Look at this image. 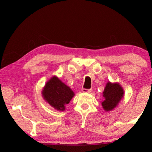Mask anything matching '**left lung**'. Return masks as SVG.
Instances as JSON below:
<instances>
[{
    "instance_id": "1",
    "label": "left lung",
    "mask_w": 152,
    "mask_h": 152,
    "mask_svg": "<svg viewBox=\"0 0 152 152\" xmlns=\"http://www.w3.org/2000/svg\"><path fill=\"white\" fill-rule=\"evenodd\" d=\"M75 95L69 86L53 76L46 82L42 91V96L50 106L58 111H64L66 105L69 104Z\"/></svg>"
}]
</instances>
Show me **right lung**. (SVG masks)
Here are the masks:
<instances>
[{
  "instance_id": "1",
  "label": "right lung",
  "mask_w": 152,
  "mask_h": 152,
  "mask_svg": "<svg viewBox=\"0 0 152 152\" xmlns=\"http://www.w3.org/2000/svg\"><path fill=\"white\" fill-rule=\"evenodd\" d=\"M103 94L104 100L102 102V105L106 111H109L117 106L124 96V90L118 83H111L109 81L106 83Z\"/></svg>"
}]
</instances>
